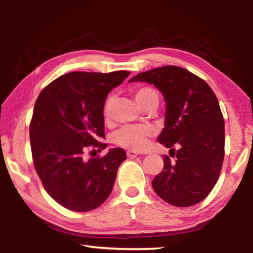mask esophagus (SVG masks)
I'll return each mask as SVG.
<instances>
[{"label": "esophagus", "mask_w": 253, "mask_h": 253, "mask_svg": "<svg viewBox=\"0 0 253 253\" xmlns=\"http://www.w3.org/2000/svg\"><path fill=\"white\" fill-rule=\"evenodd\" d=\"M126 155H127L128 158H135V157L138 156V153H136L134 151H127Z\"/></svg>", "instance_id": "esophagus-1"}]
</instances>
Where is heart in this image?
Returning <instances> with one entry per match:
<instances>
[{
    "mask_svg": "<svg viewBox=\"0 0 253 253\" xmlns=\"http://www.w3.org/2000/svg\"><path fill=\"white\" fill-rule=\"evenodd\" d=\"M135 98L137 102L143 107L152 98L158 99V93L152 87H140L135 90ZM111 107H113V98L108 97L102 108V115L106 121L110 118ZM153 132V128L147 125H126L115 132L113 140L119 147L131 149V151H142L147 146L148 139Z\"/></svg>",
    "mask_w": 253,
    "mask_h": 253,
    "instance_id": "b5f03b06",
    "label": "heart"
}]
</instances>
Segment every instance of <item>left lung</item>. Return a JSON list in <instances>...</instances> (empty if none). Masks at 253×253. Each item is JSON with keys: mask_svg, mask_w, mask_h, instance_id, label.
I'll return each instance as SVG.
<instances>
[{"mask_svg": "<svg viewBox=\"0 0 253 253\" xmlns=\"http://www.w3.org/2000/svg\"><path fill=\"white\" fill-rule=\"evenodd\" d=\"M155 85L166 101L158 142L169 148L164 169L153 179L156 194L174 207L203 201L219 179L224 158V119L219 100L200 77L176 66L140 72L129 80Z\"/></svg>", "mask_w": 253, "mask_h": 253, "instance_id": "obj_1", "label": "left lung"}]
</instances>
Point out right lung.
I'll return each instance as SVG.
<instances>
[{"label":"right lung","mask_w":253,"mask_h":253,"mask_svg":"<svg viewBox=\"0 0 253 253\" xmlns=\"http://www.w3.org/2000/svg\"><path fill=\"white\" fill-rule=\"evenodd\" d=\"M129 74L69 72L50 83L38 97L30 123L33 165L46 193L63 208L91 211L111 193L126 152L114 148L89 160L84 153L107 147L101 142L106 97Z\"/></svg>","instance_id":"obj_1"}]
</instances>
